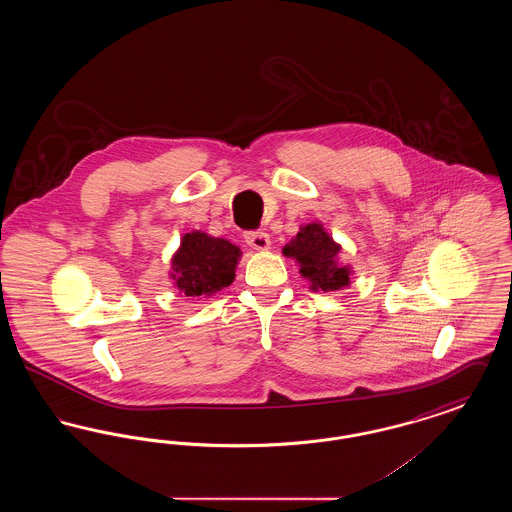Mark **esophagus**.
I'll use <instances>...</instances> for the list:
<instances>
[{
	"mask_svg": "<svg viewBox=\"0 0 512 512\" xmlns=\"http://www.w3.org/2000/svg\"><path fill=\"white\" fill-rule=\"evenodd\" d=\"M245 244L251 245L253 249H259V251H265L270 247V236L263 230H249L245 232Z\"/></svg>",
	"mask_w": 512,
	"mask_h": 512,
	"instance_id": "1",
	"label": "esophagus"
}]
</instances>
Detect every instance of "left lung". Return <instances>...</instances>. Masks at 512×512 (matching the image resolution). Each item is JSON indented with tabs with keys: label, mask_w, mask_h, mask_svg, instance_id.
<instances>
[{
	"label": "left lung",
	"mask_w": 512,
	"mask_h": 512,
	"mask_svg": "<svg viewBox=\"0 0 512 512\" xmlns=\"http://www.w3.org/2000/svg\"><path fill=\"white\" fill-rule=\"evenodd\" d=\"M341 245L324 230L320 222H309L299 228L282 253L299 265L303 278L311 282L315 292H336L351 284V268L340 263Z\"/></svg>",
	"instance_id": "left-lung-1"
}]
</instances>
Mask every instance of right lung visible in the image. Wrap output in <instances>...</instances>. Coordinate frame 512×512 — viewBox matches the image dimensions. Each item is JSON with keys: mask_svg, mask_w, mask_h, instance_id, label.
<instances>
[{"mask_svg": "<svg viewBox=\"0 0 512 512\" xmlns=\"http://www.w3.org/2000/svg\"><path fill=\"white\" fill-rule=\"evenodd\" d=\"M240 257L238 245L192 230L182 236L172 255L174 288L188 299L220 292L234 282Z\"/></svg>", "mask_w": 512, "mask_h": 512, "instance_id": "1", "label": "right lung"}]
</instances>
